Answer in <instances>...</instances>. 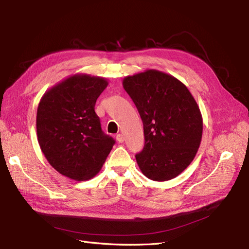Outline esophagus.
<instances>
[{
    "label": "esophagus",
    "instance_id": "34e87169",
    "mask_svg": "<svg viewBox=\"0 0 249 249\" xmlns=\"http://www.w3.org/2000/svg\"><path fill=\"white\" fill-rule=\"evenodd\" d=\"M116 139H117V141H118V142L122 143V142L124 141V136H123L122 134H117V136H116Z\"/></svg>",
    "mask_w": 249,
    "mask_h": 249
}]
</instances>
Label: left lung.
<instances>
[{"label":"left lung","mask_w":249,"mask_h":249,"mask_svg":"<svg viewBox=\"0 0 249 249\" xmlns=\"http://www.w3.org/2000/svg\"><path fill=\"white\" fill-rule=\"evenodd\" d=\"M144 130V147L135 155L146 178L164 181L181 174L197 153L203 118L188 88L175 76L147 70L123 80Z\"/></svg>","instance_id":"left-lung-1"}]
</instances>
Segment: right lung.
Listing matches in <instances>:
<instances>
[{
  "mask_svg": "<svg viewBox=\"0 0 249 249\" xmlns=\"http://www.w3.org/2000/svg\"><path fill=\"white\" fill-rule=\"evenodd\" d=\"M108 81L76 73L45 91L36 116L37 139L49 164L74 180L94 178L115 140L101 128L97 99Z\"/></svg>",
  "mask_w": 249,
  "mask_h": 249,
  "instance_id": "1",
  "label": "right lung"
}]
</instances>
